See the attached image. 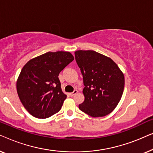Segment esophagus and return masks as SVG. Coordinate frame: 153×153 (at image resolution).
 Masks as SVG:
<instances>
[{
    "label": "esophagus",
    "mask_w": 153,
    "mask_h": 153,
    "mask_svg": "<svg viewBox=\"0 0 153 153\" xmlns=\"http://www.w3.org/2000/svg\"><path fill=\"white\" fill-rule=\"evenodd\" d=\"M77 93H78V91H77L76 90H75V91H73L72 93H69V95H70L71 96V97H72V96H74V95H75V94H76Z\"/></svg>",
    "instance_id": "obj_1"
}]
</instances>
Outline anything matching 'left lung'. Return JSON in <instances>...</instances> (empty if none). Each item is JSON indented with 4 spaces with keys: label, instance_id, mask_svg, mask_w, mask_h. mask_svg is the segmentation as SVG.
<instances>
[{
    "label": "left lung",
    "instance_id": "obj_1",
    "mask_svg": "<svg viewBox=\"0 0 153 153\" xmlns=\"http://www.w3.org/2000/svg\"><path fill=\"white\" fill-rule=\"evenodd\" d=\"M74 54L85 85V100L79 109L93 118L109 114L122 97L123 72L111 58L93 50H78Z\"/></svg>",
    "mask_w": 153,
    "mask_h": 153
}]
</instances>
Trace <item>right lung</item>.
Here are the masks:
<instances>
[{
    "label": "right lung",
    "mask_w": 153,
    "mask_h": 153,
    "mask_svg": "<svg viewBox=\"0 0 153 153\" xmlns=\"http://www.w3.org/2000/svg\"><path fill=\"white\" fill-rule=\"evenodd\" d=\"M73 60L70 52L49 51L32 58L23 67L16 91L29 114L43 119L59 111L67 95L62 93L58 75Z\"/></svg>",
    "instance_id": "obj_1"
}]
</instances>
